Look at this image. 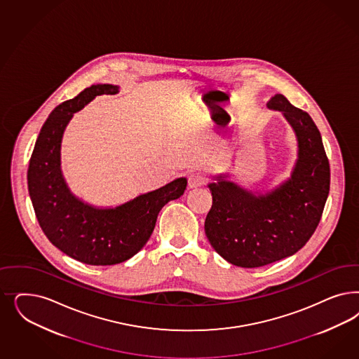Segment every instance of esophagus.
<instances>
[{
  "label": "esophagus",
  "instance_id": "1",
  "mask_svg": "<svg viewBox=\"0 0 359 359\" xmlns=\"http://www.w3.org/2000/svg\"><path fill=\"white\" fill-rule=\"evenodd\" d=\"M205 184H206V177L205 175H202L201 173H191L189 175L187 185L190 189L199 187V186H203Z\"/></svg>",
  "mask_w": 359,
  "mask_h": 359
}]
</instances>
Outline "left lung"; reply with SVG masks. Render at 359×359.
Returning a JSON list of instances; mask_svg holds the SVG:
<instances>
[{
  "label": "left lung",
  "mask_w": 359,
  "mask_h": 359,
  "mask_svg": "<svg viewBox=\"0 0 359 359\" xmlns=\"http://www.w3.org/2000/svg\"><path fill=\"white\" fill-rule=\"evenodd\" d=\"M268 108L281 111L299 140V160L287 182L254 196L218 177L210 184L212 205L205 220L208 242L233 266L256 268L296 254L323 217L330 168L312 117L278 93Z\"/></svg>",
  "instance_id": "obj_1"
}]
</instances>
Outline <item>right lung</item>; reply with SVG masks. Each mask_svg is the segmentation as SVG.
<instances>
[{
	"label": "right lung",
	"instance_id": "1",
	"mask_svg": "<svg viewBox=\"0 0 359 359\" xmlns=\"http://www.w3.org/2000/svg\"><path fill=\"white\" fill-rule=\"evenodd\" d=\"M117 93V86L96 84L55 107L39 132L27 169L29 194L47 239L90 266L118 264L137 254L149 241L161 208L181 197L187 185L186 178H178L115 208H93L69 193L60 172L63 130L72 114L95 96Z\"/></svg>",
	"mask_w": 359,
	"mask_h": 359
}]
</instances>
